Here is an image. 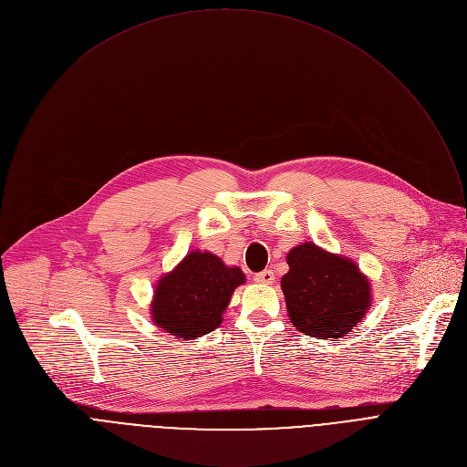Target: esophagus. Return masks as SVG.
I'll return each mask as SVG.
<instances>
[{"mask_svg":"<svg viewBox=\"0 0 467 467\" xmlns=\"http://www.w3.org/2000/svg\"><path fill=\"white\" fill-rule=\"evenodd\" d=\"M254 281L260 285H272L275 281V277H274L272 270H264L260 274H254Z\"/></svg>","mask_w":467,"mask_h":467,"instance_id":"1","label":"esophagus"}]
</instances>
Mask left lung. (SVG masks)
<instances>
[{
    "mask_svg": "<svg viewBox=\"0 0 467 467\" xmlns=\"http://www.w3.org/2000/svg\"><path fill=\"white\" fill-rule=\"evenodd\" d=\"M286 262L281 288L292 325L317 340L349 335L371 305V285L358 265L312 242L290 249Z\"/></svg>",
    "mask_w": 467,
    "mask_h": 467,
    "instance_id": "8db88e82",
    "label": "left lung"
}]
</instances>
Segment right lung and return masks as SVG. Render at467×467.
<instances>
[{
  "label": "right lung",
  "mask_w": 467,
  "mask_h": 467,
  "mask_svg": "<svg viewBox=\"0 0 467 467\" xmlns=\"http://www.w3.org/2000/svg\"><path fill=\"white\" fill-rule=\"evenodd\" d=\"M244 283L245 275L236 265L229 268L209 251H190L157 283L153 323L177 338L203 337L220 327L234 288Z\"/></svg>",
  "instance_id": "right-lung-1"
}]
</instances>
